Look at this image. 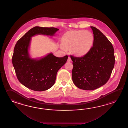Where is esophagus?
<instances>
[{
    "label": "esophagus",
    "mask_w": 128,
    "mask_h": 128,
    "mask_svg": "<svg viewBox=\"0 0 128 128\" xmlns=\"http://www.w3.org/2000/svg\"><path fill=\"white\" fill-rule=\"evenodd\" d=\"M67 61H68V62H70L71 61V58L70 57H68Z\"/></svg>",
    "instance_id": "obj_1"
}]
</instances>
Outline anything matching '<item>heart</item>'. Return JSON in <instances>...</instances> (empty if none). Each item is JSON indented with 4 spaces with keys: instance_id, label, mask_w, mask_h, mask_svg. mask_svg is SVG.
I'll return each instance as SVG.
<instances>
[{
    "instance_id": "obj_1",
    "label": "heart",
    "mask_w": 128,
    "mask_h": 128,
    "mask_svg": "<svg viewBox=\"0 0 128 128\" xmlns=\"http://www.w3.org/2000/svg\"><path fill=\"white\" fill-rule=\"evenodd\" d=\"M93 42L94 36L89 31L70 30L63 35L61 48L64 50L71 48L74 54L82 56L89 51Z\"/></svg>"
}]
</instances>
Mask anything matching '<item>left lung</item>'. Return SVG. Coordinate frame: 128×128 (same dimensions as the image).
<instances>
[{"instance_id":"obj_1","label":"left lung","mask_w":128,"mask_h":128,"mask_svg":"<svg viewBox=\"0 0 128 128\" xmlns=\"http://www.w3.org/2000/svg\"><path fill=\"white\" fill-rule=\"evenodd\" d=\"M94 35L93 46L82 57L71 56L74 84L80 89L94 90L105 84L114 68V47L96 28L90 26Z\"/></svg>"}]
</instances>
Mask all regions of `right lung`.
<instances>
[{"instance_id":"add662e5","label":"right lung","mask_w":128,"mask_h":128,"mask_svg":"<svg viewBox=\"0 0 128 128\" xmlns=\"http://www.w3.org/2000/svg\"><path fill=\"white\" fill-rule=\"evenodd\" d=\"M59 30L54 27L35 26L17 41L14 49L12 64L17 77L22 84L31 90L41 92L54 84L58 71L65 64L68 56H55L50 52L42 57L32 58L29 53L32 38L42 35L54 36Z\"/></svg>"}]
</instances>
